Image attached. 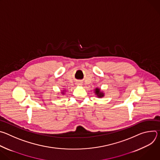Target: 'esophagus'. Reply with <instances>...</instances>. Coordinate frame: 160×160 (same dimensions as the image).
<instances>
[{
  "instance_id": "obj_1",
  "label": "esophagus",
  "mask_w": 160,
  "mask_h": 160,
  "mask_svg": "<svg viewBox=\"0 0 160 160\" xmlns=\"http://www.w3.org/2000/svg\"><path fill=\"white\" fill-rule=\"evenodd\" d=\"M76 85H82V83L80 82H78L76 83Z\"/></svg>"
}]
</instances>
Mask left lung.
Wrapping results in <instances>:
<instances>
[{"label": "left lung", "instance_id": "1", "mask_svg": "<svg viewBox=\"0 0 160 160\" xmlns=\"http://www.w3.org/2000/svg\"><path fill=\"white\" fill-rule=\"evenodd\" d=\"M94 93L99 98H101L104 96V93L103 92V91H101L99 88H96L94 89Z\"/></svg>", "mask_w": 160, "mask_h": 160}]
</instances>
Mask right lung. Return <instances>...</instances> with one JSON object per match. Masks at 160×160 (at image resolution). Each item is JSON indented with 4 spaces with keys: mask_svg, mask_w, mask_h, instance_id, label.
Masks as SVG:
<instances>
[{
    "mask_svg": "<svg viewBox=\"0 0 160 160\" xmlns=\"http://www.w3.org/2000/svg\"><path fill=\"white\" fill-rule=\"evenodd\" d=\"M65 92H66V90H61V93L62 95H64V94H65Z\"/></svg>",
    "mask_w": 160,
    "mask_h": 160,
    "instance_id": "right-lung-1",
    "label": "right lung"
}]
</instances>
